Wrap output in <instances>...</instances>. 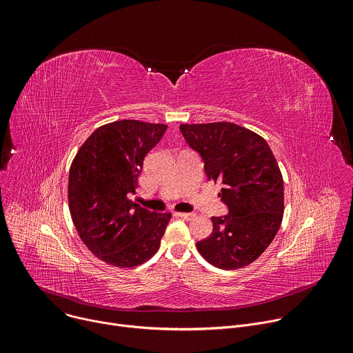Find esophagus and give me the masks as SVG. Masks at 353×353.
Here are the masks:
<instances>
[{
	"instance_id": "esophagus-1",
	"label": "esophagus",
	"mask_w": 353,
	"mask_h": 353,
	"mask_svg": "<svg viewBox=\"0 0 353 353\" xmlns=\"http://www.w3.org/2000/svg\"><path fill=\"white\" fill-rule=\"evenodd\" d=\"M176 216H177V218H181V219H185V221H191V219H194L195 214H185V212H179V214H176Z\"/></svg>"
}]
</instances>
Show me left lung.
<instances>
[{
  "instance_id": "8db88e82",
  "label": "left lung",
  "mask_w": 353,
  "mask_h": 353,
  "mask_svg": "<svg viewBox=\"0 0 353 353\" xmlns=\"http://www.w3.org/2000/svg\"><path fill=\"white\" fill-rule=\"evenodd\" d=\"M190 148L201 157L208 180L221 181L223 216L196 243L199 254L221 270L256 261L271 244L283 216V180L267 141L233 123L181 124Z\"/></svg>"
}]
</instances>
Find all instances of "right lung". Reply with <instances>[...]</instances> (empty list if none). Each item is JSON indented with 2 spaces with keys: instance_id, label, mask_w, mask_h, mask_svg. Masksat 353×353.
<instances>
[{
  "instance_id": "obj_1",
  "label": "right lung",
  "mask_w": 353,
  "mask_h": 353,
  "mask_svg": "<svg viewBox=\"0 0 353 353\" xmlns=\"http://www.w3.org/2000/svg\"><path fill=\"white\" fill-rule=\"evenodd\" d=\"M168 125L121 120L99 127L85 141L70 169L72 222L86 247L120 268L152 257L172 218L150 212L130 199L143 159Z\"/></svg>"
}]
</instances>
